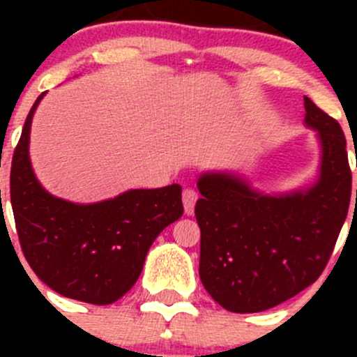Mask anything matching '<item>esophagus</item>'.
<instances>
[{"label": "esophagus", "mask_w": 357, "mask_h": 357, "mask_svg": "<svg viewBox=\"0 0 357 357\" xmlns=\"http://www.w3.org/2000/svg\"><path fill=\"white\" fill-rule=\"evenodd\" d=\"M199 200V193L193 188H186L183 192V205H185V212L188 215H192L195 212V204Z\"/></svg>", "instance_id": "obj_1"}]
</instances>
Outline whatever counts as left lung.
Instances as JSON below:
<instances>
[{
	"instance_id": "8db88e82",
	"label": "left lung",
	"mask_w": 357,
	"mask_h": 357,
	"mask_svg": "<svg viewBox=\"0 0 357 357\" xmlns=\"http://www.w3.org/2000/svg\"><path fill=\"white\" fill-rule=\"evenodd\" d=\"M304 107L323 150L312 188L269 197L229 174L199 179L200 280L231 312L266 311L312 285L347 218L352 172L344 131L307 96Z\"/></svg>"
}]
</instances>
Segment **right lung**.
<instances>
[{"mask_svg":"<svg viewBox=\"0 0 357 357\" xmlns=\"http://www.w3.org/2000/svg\"><path fill=\"white\" fill-rule=\"evenodd\" d=\"M39 95L15 146L10 200L20 247L32 271L60 295L107 305L139 278L158 233L183 215L181 186L129 190L98 204H72L45 192L29 160Z\"/></svg>","mask_w":357,"mask_h":357,"instance_id":"obj_1","label":"right lung"}]
</instances>
